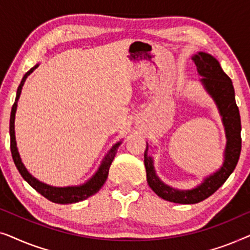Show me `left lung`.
<instances>
[{"instance_id":"obj_1","label":"left lung","mask_w":250,"mask_h":250,"mask_svg":"<svg viewBox=\"0 0 250 250\" xmlns=\"http://www.w3.org/2000/svg\"><path fill=\"white\" fill-rule=\"evenodd\" d=\"M205 90L213 98L222 116L227 135L224 162L221 168L204 179L203 183L191 190H177L167 186L157 176L152 157L148 156V143L145 151L146 181L157 196L170 203L197 204L211 196L228 180L237 166L241 152V121L238 105L235 104L234 88L232 81L224 73L220 62L206 52H198L192 57Z\"/></svg>"}]
</instances>
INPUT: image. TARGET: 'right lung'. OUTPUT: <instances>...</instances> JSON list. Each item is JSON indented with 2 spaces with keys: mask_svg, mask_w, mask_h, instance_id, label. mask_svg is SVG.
Listing matches in <instances>:
<instances>
[{
  "mask_svg": "<svg viewBox=\"0 0 250 250\" xmlns=\"http://www.w3.org/2000/svg\"><path fill=\"white\" fill-rule=\"evenodd\" d=\"M39 67V64H35L33 68L27 71V73L23 75L21 82H20L18 90H17V95L15 104L12 105L11 109V115H10V148H11V153L13 162H15V165L17 169L19 170L20 175L22 176V179L26 181L27 183L29 184L30 187L34 188L37 192L42 194L43 197H45L46 199L56 204H74L78 203V201L87 199L88 197L93 196L94 193H97L99 190L101 189V187L104 186L105 180L108 177L109 168H110V165L114 160L116 152H117L118 146H121V141L116 143V145L112 146V148L109 150L107 155L104 156V158L102 159L101 165L99 166V168L93 176L91 177L90 180L87 181L86 183L82 184V186L77 187H63V188H57V187H51L47 186V184L41 182L34 177L32 174H30L23 164L21 162V158H20V155L18 152V148H17V142H16V135H15V118H16V111H17V104H18L20 93H21V88L23 86V83H25L26 78L29 76L30 74L33 73L36 68Z\"/></svg>",
  "mask_w": 250,
  "mask_h": 250,
  "instance_id": "obj_1",
  "label": "right lung"
}]
</instances>
